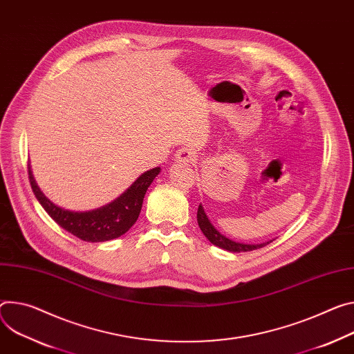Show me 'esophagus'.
Instances as JSON below:
<instances>
[{"label": "esophagus", "mask_w": 354, "mask_h": 354, "mask_svg": "<svg viewBox=\"0 0 354 354\" xmlns=\"http://www.w3.org/2000/svg\"><path fill=\"white\" fill-rule=\"evenodd\" d=\"M175 156H176V159L179 160V162H183V164H190V162H194V160L196 159L195 152L192 151V149H189V148H179Z\"/></svg>", "instance_id": "34e87169"}]
</instances>
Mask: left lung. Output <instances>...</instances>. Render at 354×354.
<instances>
[{
	"mask_svg": "<svg viewBox=\"0 0 354 354\" xmlns=\"http://www.w3.org/2000/svg\"><path fill=\"white\" fill-rule=\"evenodd\" d=\"M198 223H199L201 230L203 232V234L206 236V239H207L212 244H214V245H217V247H220V248H223V250H227V251H233V252L252 251V250L261 248V247H264V245H267V244L271 243V241H270V243H263V244H243V243H236V241L227 239L226 236L220 234V233L213 227V224H212L210 220L207 218V216H206V213H205V210H203L202 206H199V209H198Z\"/></svg>",
	"mask_w": 354,
	"mask_h": 354,
	"instance_id": "obj_1",
	"label": "left lung"
}]
</instances>
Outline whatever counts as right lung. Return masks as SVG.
<instances>
[{
	"mask_svg": "<svg viewBox=\"0 0 354 354\" xmlns=\"http://www.w3.org/2000/svg\"><path fill=\"white\" fill-rule=\"evenodd\" d=\"M159 172V168L147 171L118 199L107 206L90 212H71L57 207L42 194L28 165L32 192L46 213L62 229L88 243L113 240L130 230L140 216L145 192Z\"/></svg>",
	"mask_w": 354,
	"mask_h": 354,
	"instance_id": "1",
	"label": "right lung"
}]
</instances>
